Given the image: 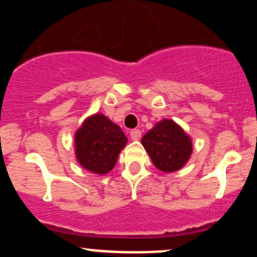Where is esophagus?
<instances>
[{
    "mask_svg": "<svg viewBox=\"0 0 257 257\" xmlns=\"http://www.w3.org/2000/svg\"><path fill=\"white\" fill-rule=\"evenodd\" d=\"M130 136H131L132 141H138V140H141L142 132L140 131V130L134 128V130H131V131H130Z\"/></svg>",
    "mask_w": 257,
    "mask_h": 257,
    "instance_id": "1",
    "label": "esophagus"
}]
</instances>
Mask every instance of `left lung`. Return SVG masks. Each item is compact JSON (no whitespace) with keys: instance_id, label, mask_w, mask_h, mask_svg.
<instances>
[{"instance_id":"obj_1","label":"left lung","mask_w":257,"mask_h":257,"mask_svg":"<svg viewBox=\"0 0 257 257\" xmlns=\"http://www.w3.org/2000/svg\"><path fill=\"white\" fill-rule=\"evenodd\" d=\"M142 144L156 168L162 172L180 170L192 153L191 138L173 120L164 119L144 135Z\"/></svg>"}]
</instances>
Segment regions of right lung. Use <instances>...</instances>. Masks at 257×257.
Listing matches in <instances>:
<instances>
[{
    "instance_id": "1",
    "label": "right lung",
    "mask_w": 257,
    "mask_h": 257,
    "mask_svg": "<svg viewBox=\"0 0 257 257\" xmlns=\"http://www.w3.org/2000/svg\"><path fill=\"white\" fill-rule=\"evenodd\" d=\"M74 142L78 162L92 173L105 174L115 166L127 138L116 123L103 114H95L75 132Z\"/></svg>"
}]
</instances>
